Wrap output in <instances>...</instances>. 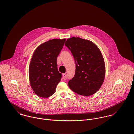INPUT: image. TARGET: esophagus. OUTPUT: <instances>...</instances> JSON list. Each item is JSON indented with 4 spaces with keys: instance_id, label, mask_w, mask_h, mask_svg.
<instances>
[{
    "instance_id": "esophagus-1",
    "label": "esophagus",
    "mask_w": 134,
    "mask_h": 134,
    "mask_svg": "<svg viewBox=\"0 0 134 134\" xmlns=\"http://www.w3.org/2000/svg\"><path fill=\"white\" fill-rule=\"evenodd\" d=\"M63 79H64V80H65V79H67V74H66V73H63Z\"/></svg>"
}]
</instances>
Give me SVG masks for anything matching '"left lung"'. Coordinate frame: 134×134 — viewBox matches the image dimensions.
Masks as SVG:
<instances>
[{
    "label": "left lung",
    "instance_id": "left-lung-1",
    "mask_svg": "<svg viewBox=\"0 0 134 134\" xmlns=\"http://www.w3.org/2000/svg\"><path fill=\"white\" fill-rule=\"evenodd\" d=\"M65 46L71 51L76 63L74 77L68 83L75 93L85 96L95 94L102 86L105 76V65L101 51L89 40L73 37Z\"/></svg>",
    "mask_w": 134,
    "mask_h": 134
}]
</instances>
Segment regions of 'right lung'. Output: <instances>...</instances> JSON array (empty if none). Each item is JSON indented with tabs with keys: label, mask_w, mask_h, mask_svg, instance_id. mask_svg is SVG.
I'll return each mask as SVG.
<instances>
[{
	"label": "right lung",
	"mask_w": 134,
	"mask_h": 134,
	"mask_svg": "<svg viewBox=\"0 0 134 134\" xmlns=\"http://www.w3.org/2000/svg\"><path fill=\"white\" fill-rule=\"evenodd\" d=\"M65 38L49 40L35 50L29 67L31 88L38 96L47 98L54 94L61 80L57 58L63 48Z\"/></svg>",
	"instance_id": "obj_1"
}]
</instances>
